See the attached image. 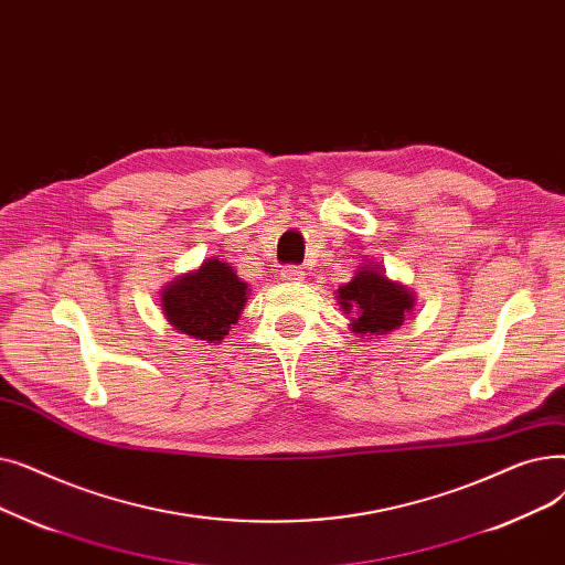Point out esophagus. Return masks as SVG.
Wrapping results in <instances>:
<instances>
[{
	"mask_svg": "<svg viewBox=\"0 0 565 565\" xmlns=\"http://www.w3.org/2000/svg\"><path fill=\"white\" fill-rule=\"evenodd\" d=\"M282 280H289V282H299V280H303V268L301 266H287V268H282Z\"/></svg>",
	"mask_w": 565,
	"mask_h": 565,
	"instance_id": "obj_1",
	"label": "esophagus"
}]
</instances>
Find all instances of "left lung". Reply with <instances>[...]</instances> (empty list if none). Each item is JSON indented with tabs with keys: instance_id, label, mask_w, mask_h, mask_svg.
I'll list each match as a JSON object with an SVG mask.
<instances>
[{
	"instance_id": "1",
	"label": "left lung",
	"mask_w": 565,
	"mask_h": 565,
	"mask_svg": "<svg viewBox=\"0 0 565 565\" xmlns=\"http://www.w3.org/2000/svg\"><path fill=\"white\" fill-rule=\"evenodd\" d=\"M335 294L344 315H354L349 327L361 338L399 329L416 306V294L399 280H391L377 262L359 266L354 278L338 287Z\"/></svg>"
}]
</instances>
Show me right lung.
Masks as SVG:
<instances>
[{
    "label": "right lung",
    "instance_id": "obj_1",
    "mask_svg": "<svg viewBox=\"0 0 565 565\" xmlns=\"http://www.w3.org/2000/svg\"><path fill=\"white\" fill-rule=\"evenodd\" d=\"M248 282L227 262L204 259L160 291V308L170 324L195 340L221 342L248 301Z\"/></svg>",
    "mask_w": 565,
    "mask_h": 565
}]
</instances>
